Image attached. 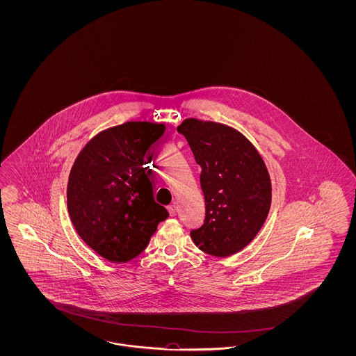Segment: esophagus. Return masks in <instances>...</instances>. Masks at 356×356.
<instances>
[{
    "label": "esophagus",
    "mask_w": 356,
    "mask_h": 356,
    "mask_svg": "<svg viewBox=\"0 0 356 356\" xmlns=\"http://www.w3.org/2000/svg\"><path fill=\"white\" fill-rule=\"evenodd\" d=\"M168 213H170V216H176V213H177V209H176V205H170L168 207Z\"/></svg>",
    "instance_id": "esophagus-1"
}]
</instances>
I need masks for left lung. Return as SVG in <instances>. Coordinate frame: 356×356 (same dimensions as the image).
I'll use <instances>...</instances> for the list:
<instances>
[{
	"label": "left lung",
	"instance_id": "8db88e82",
	"mask_svg": "<svg viewBox=\"0 0 356 356\" xmlns=\"http://www.w3.org/2000/svg\"><path fill=\"white\" fill-rule=\"evenodd\" d=\"M201 167L204 225L191 231L207 254L227 257L245 248L269 214L271 184L259 151L223 124L188 119L177 128Z\"/></svg>",
	"mask_w": 356,
	"mask_h": 356
}]
</instances>
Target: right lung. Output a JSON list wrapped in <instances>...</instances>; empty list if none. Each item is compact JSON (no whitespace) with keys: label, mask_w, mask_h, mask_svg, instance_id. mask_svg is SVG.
<instances>
[{"label":"right lung","mask_w":356,"mask_h":356,"mask_svg":"<svg viewBox=\"0 0 356 356\" xmlns=\"http://www.w3.org/2000/svg\"><path fill=\"white\" fill-rule=\"evenodd\" d=\"M163 124L129 121L99 133L79 152L67 183V211L81 238L112 262L136 259L168 218L154 200L145 154Z\"/></svg>","instance_id":"add662e5"}]
</instances>
